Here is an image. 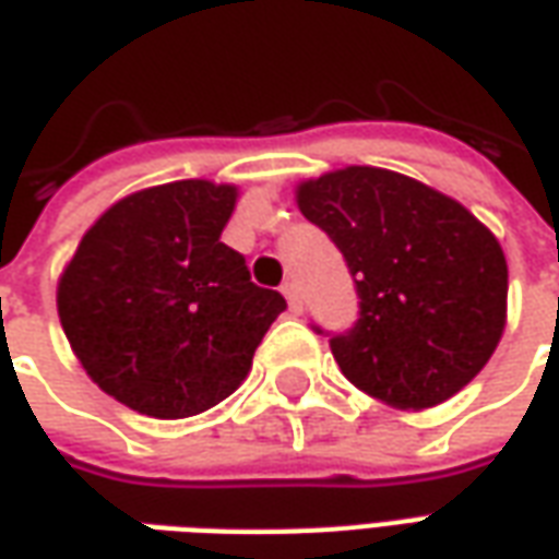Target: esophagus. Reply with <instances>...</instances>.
<instances>
[{
	"label": "esophagus",
	"mask_w": 559,
	"mask_h": 559,
	"mask_svg": "<svg viewBox=\"0 0 559 559\" xmlns=\"http://www.w3.org/2000/svg\"><path fill=\"white\" fill-rule=\"evenodd\" d=\"M281 293H284V299L290 302L293 311H299V308H302V302H299V287H296V281H284V284H281Z\"/></svg>",
	"instance_id": "1"
}]
</instances>
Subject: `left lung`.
Masks as SVG:
<instances>
[{
  "label": "left lung",
  "instance_id": "obj_1",
  "mask_svg": "<svg viewBox=\"0 0 559 559\" xmlns=\"http://www.w3.org/2000/svg\"><path fill=\"white\" fill-rule=\"evenodd\" d=\"M296 203L356 281L359 320L329 338L353 386L399 411L467 386L506 329L509 269L497 236L457 200L383 167L305 179Z\"/></svg>",
  "mask_w": 559,
  "mask_h": 559
}]
</instances>
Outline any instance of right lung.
<instances>
[{"label": "right lung", "instance_id": "add662e5", "mask_svg": "<svg viewBox=\"0 0 559 559\" xmlns=\"http://www.w3.org/2000/svg\"><path fill=\"white\" fill-rule=\"evenodd\" d=\"M239 188L209 179L155 185L104 212L59 278L71 350L110 399L185 419L233 395L287 308L221 242Z\"/></svg>", "mask_w": 559, "mask_h": 559}]
</instances>
